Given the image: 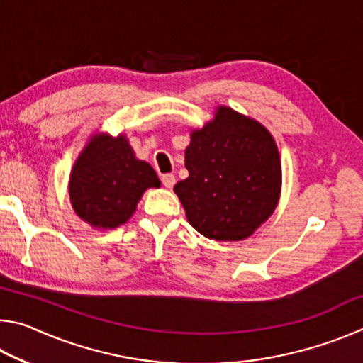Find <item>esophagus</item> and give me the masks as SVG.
Returning <instances> with one entry per match:
<instances>
[{"mask_svg": "<svg viewBox=\"0 0 363 363\" xmlns=\"http://www.w3.org/2000/svg\"><path fill=\"white\" fill-rule=\"evenodd\" d=\"M162 184L164 187H168V189H171L176 184V176L174 174H163L162 176Z\"/></svg>", "mask_w": 363, "mask_h": 363, "instance_id": "34e87169", "label": "esophagus"}]
</instances>
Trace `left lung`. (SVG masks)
<instances>
[{"mask_svg":"<svg viewBox=\"0 0 363 363\" xmlns=\"http://www.w3.org/2000/svg\"><path fill=\"white\" fill-rule=\"evenodd\" d=\"M189 177L174 186L189 224L211 240H243L274 213L281 168L277 145L259 123L220 107L194 131Z\"/></svg>","mask_w":363,"mask_h":363,"instance_id":"obj_1","label":"left lung"}]
</instances>
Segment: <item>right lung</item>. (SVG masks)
<instances>
[{
  "mask_svg": "<svg viewBox=\"0 0 363 363\" xmlns=\"http://www.w3.org/2000/svg\"><path fill=\"white\" fill-rule=\"evenodd\" d=\"M158 186L155 171L134 157L125 138L99 136L91 139L73 167L70 199L86 223L113 229L131 218L144 190Z\"/></svg>",
  "mask_w": 363,
  "mask_h": 363,
  "instance_id": "1",
  "label": "right lung"
}]
</instances>
